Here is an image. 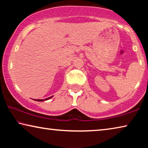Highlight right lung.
Wrapping results in <instances>:
<instances>
[{"label":"right lung","instance_id":"right-lung-1","mask_svg":"<svg viewBox=\"0 0 148 148\" xmlns=\"http://www.w3.org/2000/svg\"><path fill=\"white\" fill-rule=\"evenodd\" d=\"M52 97H53V96H51V97H48V98H46V99H34V101H39V102H42V101H47V100H49V99H50Z\"/></svg>","mask_w":148,"mask_h":148}]
</instances>
